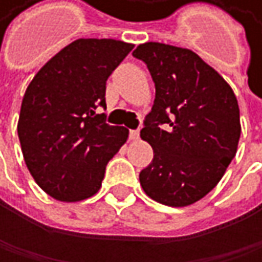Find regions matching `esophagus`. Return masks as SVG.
I'll return each instance as SVG.
<instances>
[{"mask_svg": "<svg viewBox=\"0 0 262 262\" xmlns=\"http://www.w3.org/2000/svg\"><path fill=\"white\" fill-rule=\"evenodd\" d=\"M128 137H130V140H138L140 138V132L138 130H130V134H128Z\"/></svg>", "mask_w": 262, "mask_h": 262, "instance_id": "34e87169", "label": "esophagus"}]
</instances>
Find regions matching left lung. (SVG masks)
<instances>
[{
  "label": "left lung",
  "mask_w": 262,
  "mask_h": 262,
  "mask_svg": "<svg viewBox=\"0 0 262 262\" xmlns=\"http://www.w3.org/2000/svg\"><path fill=\"white\" fill-rule=\"evenodd\" d=\"M156 84L141 138L154 159L140 173L146 195L184 207L204 198L223 178L241 138L237 99L223 77L188 48L159 42L137 47Z\"/></svg>",
  "instance_id": "1"
}]
</instances>
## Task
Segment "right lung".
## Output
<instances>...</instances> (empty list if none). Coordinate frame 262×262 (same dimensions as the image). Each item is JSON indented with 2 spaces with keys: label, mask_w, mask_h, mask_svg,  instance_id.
<instances>
[{
  "label": "right lung",
  "mask_w": 262,
  "mask_h": 262,
  "mask_svg": "<svg viewBox=\"0 0 262 262\" xmlns=\"http://www.w3.org/2000/svg\"><path fill=\"white\" fill-rule=\"evenodd\" d=\"M134 45L77 39L50 59L26 88L18 140L29 173L45 193L75 203L99 192L106 163L128 130L105 122L106 80Z\"/></svg>",
  "instance_id": "obj_1"
}]
</instances>
